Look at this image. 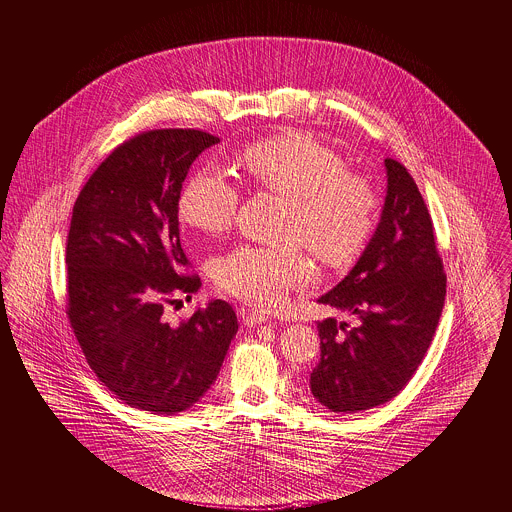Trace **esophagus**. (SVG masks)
<instances>
[{
    "instance_id": "34e87169",
    "label": "esophagus",
    "mask_w": 512,
    "mask_h": 512,
    "mask_svg": "<svg viewBox=\"0 0 512 512\" xmlns=\"http://www.w3.org/2000/svg\"><path fill=\"white\" fill-rule=\"evenodd\" d=\"M265 321H271V315L265 313V311H247V313H243V323L247 327H255V325L265 323Z\"/></svg>"
}]
</instances>
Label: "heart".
I'll list each match as a JSON object with an SVG mask.
<instances>
[{
    "mask_svg": "<svg viewBox=\"0 0 512 512\" xmlns=\"http://www.w3.org/2000/svg\"><path fill=\"white\" fill-rule=\"evenodd\" d=\"M255 185L287 197L281 237L307 245L331 267L348 265L366 247L378 201L370 183L348 173L346 160L303 132H283L243 150ZM237 187L217 168H201L185 183L179 217L185 225L217 235L231 227ZM313 277L299 245H237L215 261L217 285L251 305L271 307Z\"/></svg>",
    "mask_w": 512,
    "mask_h": 512,
    "instance_id": "b5f03b06",
    "label": "heart"
}]
</instances>
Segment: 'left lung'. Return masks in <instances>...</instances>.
<instances>
[{
    "label": "left lung",
    "instance_id": "obj_1",
    "mask_svg": "<svg viewBox=\"0 0 512 512\" xmlns=\"http://www.w3.org/2000/svg\"><path fill=\"white\" fill-rule=\"evenodd\" d=\"M380 223L352 271L317 301L356 315L317 323L321 358L311 396L335 414L376 408L412 380L434 337L446 275L424 199L398 160L386 158Z\"/></svg>",
    "mask_w": 512,
    "mask_h": 512
}]
</instances>
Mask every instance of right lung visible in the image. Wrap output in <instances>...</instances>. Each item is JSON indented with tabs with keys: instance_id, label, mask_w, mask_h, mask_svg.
Returning a JSON list of instances; mask_svg holds the SVG:
<instances>
[{
	"instance_id": "1",
	"label": "right lung",
	"mask_w": 512,
	"mask_h": 512,
	"mask_svg": "<svg viewBox=\"0 0 512 512\" xmlns=\"http://www.w3.org/2000/svg\"><path fill=\"white\" fill-rule=\"evenodd\" d=\"M217 136L164 128L120 144L76 199L68 245V317L98 380L124 404L173 416L215 384L239 323L211 299L170 325L164 303L201 289L179 239L191 164Z\"/></svg>"
}]
</instances>
